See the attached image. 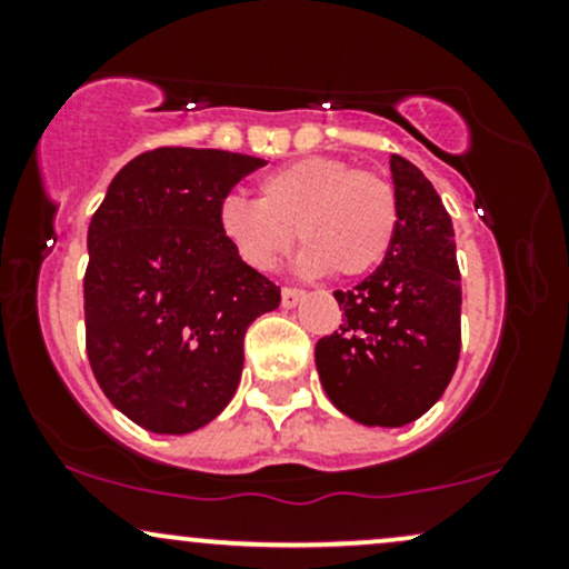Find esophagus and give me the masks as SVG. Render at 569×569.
Returning <instances> with one entry per match:
<instances>
[{"label": "esophagus", "mask_w": 569, "mask_h": 569, "mask_svg": "<svg viewBox=\"0 0 569 569\" xmlns=\"http://www.w3.org/2000/svg\"><path fill=\"white\" fill-rule=\"evenodd\" d=\"M305 299V291L302 289H293V286H286L283 291H280V305L283 307H297L299 302Z\"/></svg>", "instance_id": "1"}]
</instances>
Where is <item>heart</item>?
Returning <instances> with one entry per match:
<instances>
[{"label": "heart", "instance_id": "obj_1", "mask_svg": "<svg viewBox=\"0 0 569 569\" xmlns=\"http://www.w3.org/2000/svg\"><path fill=\"white\" fill-rule=\"evenodd\" d=\"M217 230L251 270H272L297 230L305 246L299 270L361 278L380 267L396 243L398 198L380 173L358 171L339 158H302L267 173L259 200L221 198Z\"/></svg>", "mask_w": 569, "mask_h": 569}]
</instances>
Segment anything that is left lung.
<instances>
[{
    "mask_svg": "<svg viewBox=\"0 0 569 569\" xmlns=\"http://www.w3.org/2000/svg\"><path fill=\"white\" fill-rule=\"evenodd\" d=\"M398 232L382 264L335 291L339 331L318 339L316 367L331 403L363 426L401 428L439 401L460 358L455 230L433 184L390 158Z\"/></svg>",
    "mask_w": 569,
    "mask_h": 569,
    "instance_id": "obj_1",
    "label": "left lung"
}]
</instances>
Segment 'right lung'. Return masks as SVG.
Returning a JSON list of instances; mask_svg holds the SVG:
<instances>
[{
    "label": "right lung",
    "mask_w": 569,
    "mask_h": 569,
    "mask_svg": "<svg viewBox=\"0 0 569 569\" xmlns=\"http://www.w3.org/2000/svg\"><path fill=\"white\" fill-rule=\"evenodd\" d=\"M262 166L221 149H152L114 176L90 219V369L152 433H192L232 401L248 326L280 305L278 286L217 230L219 200Z\"/></svg>",
    "instance_id": "right-lung-1"
}]
</instances>
